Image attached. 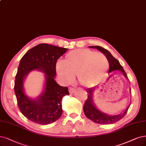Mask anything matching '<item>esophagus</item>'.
Returning <instances> with one entry per match:
<instances>
[{
  "label": "esophagus",
  "mask_w": 146,
  "mask_h": 146,
  "mask_svg": "<svg viewBox=\"0 0 146 146\" xmlns=\"http://www.w3.org/2000/svg\"><path fill=\"white\" fill-rule=\"evenodd\" d=\"M68 91H69V93H70V94H73L74 91H75V89H74V88H70L69 89H68Z\"/></svg>",
  "instance_id": "34e87169"
}]
</instances>
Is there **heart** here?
<instances>
[{
    "label": "heart",
    "instance_id": "b5f03b06",
    "mask_svg": "<svg viewBox=\"0 0 146 146\" xmlns=\"http://www.w3.org/2000/svg\"><path fill=\"white\" fill-rule=\"evenodd\" d=\"M108 67V60L103 54L78 49L68 53L62 63H57L56 72L65 83L71 82L77 75L80 84L91 87L100 81Z\"/></svg>",
    "mask_w": 146,
    "mask_h": 146
}]
</instances>
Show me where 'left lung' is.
Wrapping results in <instances>:
<instances>
[{
	"instance_id": "1",
	"label": "left lung",
	"mask_w": 146,
	"mask_h": 146,
	"mask_svg": "<svg viewBox=\"0 0 146 146\" xmlns=\"http://www.w3.org/2000/svg\"><path fill=\"white\" fill-rule=\"evenodd\" d=\"M89 47L96 48V49L100 51L102 53H103L104 55L107 58L110 64L108 74L115 71V70H118V71L122 73L124 77L128 79L126 72L124 70L123 67L121 66L119 61L113 56L108 50L98 46H89ZM97 87H98V86L86 90L88 93V98L85 102L83 108L85 116L90 120L93 121L96 123L101 124V125H110V124H113L121 120L126 115L129 107L130 106L131 104H129V105L126 108L124 112L120 114L111 115L106 114V113L102 112L97 108L94 102V92ZM129 90L131 91V89Z\"/></svg>"
}]
</instances>
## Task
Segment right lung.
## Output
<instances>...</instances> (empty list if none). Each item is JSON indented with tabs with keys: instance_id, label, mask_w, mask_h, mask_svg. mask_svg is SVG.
I'll use <instances>...</instances> for the list:
<instances>
[{
	"instance_id": "right-lung-1",
	"label": "right lung",
	"mask_w": 146,
	"mask_h": 146,
	"mask_svg": "<svg viewBox=\"0 0 146 146\" xmlns=\"http://www.w3.org/2000/svg\"><path fill=\"white\" fill-rule=\"evenodd\" d=\"M67 50L42 43L31 48L21 58L15 76L14 91L21 112L31 121L49 125L62 115V99L69 93L67 87H61L55 81L56 64ZM34 70L44 73L45 78L42 93L35 99L27 96L24 88L27 76Z\"/></svg>"
}]
</instances>
